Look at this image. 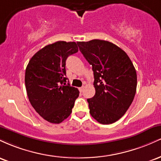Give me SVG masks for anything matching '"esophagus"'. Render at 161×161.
<instances>
[{
	"label": "esophagus",
	"mask_w": 161,
	"mask_h": 161,
	"mask_svg": "<svg viewBox=\"0 0 161 161\" xmlns=\"http://www.w3.org/2000/svg\"><path fill=\"white\" fill-rule=\"evenodd\" d=\"M83 89H84V87H80V88H79V92H83Z\"/></svg>",
	"instance_id": "34e87169"
}]
</instances>
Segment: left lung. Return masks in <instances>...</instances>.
<instances>
[{
  "mask_svg": "<svg viewBox=\"0 0 161 161\" xmlns=\"http://www.w3.org/2000/svg\"><path fill=\"white\" fill-rule=\"evenodd\" d=\"M91 64L95 95L87 99L90 114L101 124L115 123L127 111L136 92L137 75L133 64L120 47L108 41L77 42Z\"/></svg>",
  "mask_w": 161,
  "mask_h": 161,
  "instance_id": "obj_1",
  "label": "left lung"
}]
</instances>
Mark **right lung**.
<instances>
[{"mask_svg": "<svg viewBox=\"0 0 161 161\" xmlns=\"http://www.w3.org/2000/svg\"><path fill=\"white\" fill-rule=\"evenodd\" d=\"M76 43L63 41L35 53L25 69V84L32 106L45 120L61 123L72 113L79 92L66 84V60L78 52Z\"/></svg>", "mask_w": 161, "mask_h": 161, "instance_id": "right-lung-1", "label": "right lung"}]
</instances>
